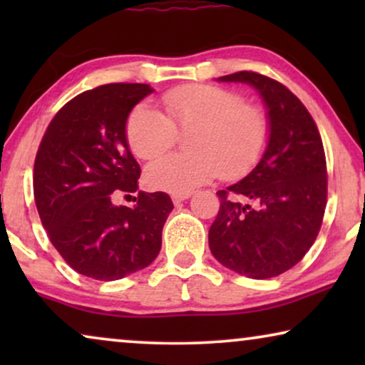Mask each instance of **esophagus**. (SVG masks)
Segmentation results:
<instances>
[{
	"label": "esophagus",
	"instance_id": "obj_1",
	"mask_svg": "<svg viewBox=\"0 0 365 365\" xmlns=\"http://www.w3.org/2000/svg\"><path fill=\"white\" fill-rule=\"evenodd\" d=\"M191 197V192L187 194H173V202L174 204H181L182 201H186V199Z\"/></svg>",
	"mask_w": 365,
	"mask_h": 365
}]
</instances>
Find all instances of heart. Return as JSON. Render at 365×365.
Instances as JSON below:
<instances>
[{"instance_id":"1","label":"heart","mask_w":365,"mask_h":365,"mask_svg":"<svg viewBox=\"0 0 365 365\" xmlns=\"http://www.w3.org/2000/svg\"><path fill=\"white\" fill-rule=\"evenodd\" d=\"M166 116L139 104L126 121V139L134 156L151 161L171 149L178 133L186 134V154H171L146 169L151 187L187 194L221 173L226 179L247 174L261 161L271 126L266 113L232 89L186 84L163 96Z\"/></svg>"}]
</instances>
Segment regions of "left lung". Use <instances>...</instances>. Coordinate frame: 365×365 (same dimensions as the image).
<instances>
[{"mask_svg":"<svg viewBox=\"0 0 365 365\" xmlns=\"http://www.w3.org/2000/svg\"><path fill=\"white\" fill-rule=\"evenodd\" d=\"M221 81L249 83L269 109L267 149L256 168L217 191L212 256L231 271L269 279L296 266L316 241L327 204V164L311 113L282 83L254 71Z\"/></svg>","mask_w":365,"mask_h":365,"instance_id":"obj_1","label":"left lung"}]
</instances>
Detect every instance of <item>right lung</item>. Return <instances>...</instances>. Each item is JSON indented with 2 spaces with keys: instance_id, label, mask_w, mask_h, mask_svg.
I'll list each match as a JSON object with an SVG mask.
<instances>
[{
  "instance_id": "right-lung-1",
  "label": "right lung",
  "mask_w": 365,
  "mask_h": 365,
  "mask_svg": "<svg viewBox=\"0 0 365 365\" xmlns=\"http://www.w3.org/2000/svg\"><path fill=\"white\" fill-rule=\"evenodd\" d=\"M149 84L111 83L84 91L51 119L34 159V202L53 246L69 267L116 281L149 266L161 249L174 204L166 192H134L141 168L126 141V119Z\"/></svg>"
}]
</instances>
